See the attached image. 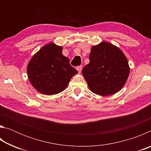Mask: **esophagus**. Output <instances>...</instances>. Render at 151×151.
<instances>
[{
    "label": "esophagus",
    "mask_w": 151,
    "mask_h": 151,
    "mask_svg": "<svg viewBox=\"0 0 151 151\" xmlns=\"http://www.w3.org/2000/svg\"><path fill=\"white\" fill-rule=\"evenodd\" d=\"M82 69H83V66H78L77 67H76V70H78V73H81Z\"/></svg>",
    "instance_id": "esophagus-1"
}]
</instances>
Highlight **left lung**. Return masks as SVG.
I'll return each mask as SVG.
<instances>
[{
  "label": "left lung",
  "instance_id": "8db88e82",
  "mask_svg": "<svg viewBox=\"0 0 151 151\" xmlns=\"http://www.w3.org/2000/svg\"><path fill=\"white\" fill-rule=\"evenodd\" d=\"M89 60L82 74L93 93L101 96L111 95L126 83L130 73L129 63L116 46L106 42L93 46Z\"/></svg>",
  "mask_w": 151,
  "mask_h": 151
}]
</instances>
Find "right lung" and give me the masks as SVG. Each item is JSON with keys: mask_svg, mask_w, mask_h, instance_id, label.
I'll use <instances>...</instances> for the list:
<instances>
[{"mask_svg": "<svg viewBox=\"0 0 151 151\" xmlns=\"http://www.w3.org/2000/svg\"><path fill=\"white\" fill-rule=\"evenodd\" d=\"M63 47L51 42L33 56L27 66L30 83L39 93L52 95L65 90L78 73L62 53Z\"/></svg>", "mask_w": 151, "mask_h": 151, "instance_id": "obj_1", "label": "right lung"}]
</instances>
